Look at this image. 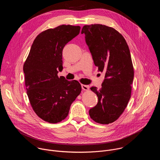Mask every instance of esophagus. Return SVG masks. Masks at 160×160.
Here are the masks:
<instances>
[{"instance_id":"34e87169","label":"esophagus","mask_w":160,"mask_h":160,"mask_svg":"<svg viewBox=\"0 0 160 160\" xmlns=\"http://www.w3.org/2000/svg\"><path fill=\"white\" fill-rule=\"evenodd\" d=\"M82 88L83 90H88L89 89V86L88 85H82Z\"/></svg>"}]
</instances>
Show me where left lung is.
Masks as SVG:
<instances>
[{"label":"left lung","mask_w":160,"mask_h":160,"mask_svg":"<svg viewBox=\"0 0 160 160\" xmlns=\"http://www.w3.org/2000/svg\"><path fill=\"white\" fill-rule=\"evenodd\" d=\"M81 33L98 72L105 73L100 89L90 88L98 102L89 115L98 123L109 124L119 118L130 99L134 72L130 50L124 37L111 27L85 25Z\"/></svg>","instance_id":"left-lung-1"}]
</instances>
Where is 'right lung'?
Listing matches in <instances>:
<instances>
[{"mask_svg":"<svg viewBox=\"0 0 160 160\" xmlns=\"http://www.w3.org/2000/svg\"><path fill=\"white\" fill-rule=\"evenodd\" d=\"M80 27L61 25L37 36L23 65L27 93L35 112L44 121L56 123L65 119L80 94V83L58 76L62 67L65 45L77 36Z\"/></svg>","mask_w":160,"mask_h":160,"instance_id":"add662e5","label":"right lung"}]
</instances>
